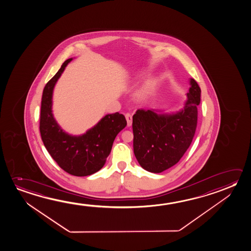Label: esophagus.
Segmentation results:
<instances>
[{"instance_id":"esophagus-1","label":"esophagus","mask_w":251,"mask_h":251,"mask_svg":"<svg viewBox=\"0 0 251 251\" xmlns=\"http://www.w3.org/2000/svg\"><path fill=\"white\" fill-rule=\"evenodd\" d=\"M126 119L127 121L128 126H131V123H132V116L130 113H126Z\"/></svg>"}]
</instances>
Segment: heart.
<instances>
[{
	"mask_svg": "<svg viewBox=\"0 0 251 251\" xmlns=\"http://www.w3.org/2000/svg\"><path fill=\"white\" fill-rule=\"evenodd\" d=\"M155 88V83L152 80H148L145 84L139 88L137 92V98L139 100L146 99L147 97L150 95L151 92H153Z\"/></svg>",
	"mask_w": 251,
	"mask_h": 251,
	"instance_id": "b5f03b06",
	"label": "heart"
}]
</instances>
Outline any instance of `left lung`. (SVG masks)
I'll return each instance as SVG.
<instances>
[{
  "instance_id": "obj_1",
  "label": "left lung",
  "mask_w": 251,
  "mask_h": 251,
  "mask_svg": "<svg viewBox=\"0 0 251 251\" xmlns=\"http://www.w3.org/2000/svg\"><path fill=\"white\" fill-rule=\"evenodd\" d=\"M183 109L171 114L138 110L132 117L133 151L145 170L159 174L179 162L195 136L201 88L190 78Z\"/></svg>"
}]
</instances>
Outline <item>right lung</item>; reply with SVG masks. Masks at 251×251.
I'll return each mask as SVG.
<instances>
[{
	"mask_svg": "<svg viewBox=\"0 0 251 251\" xmlns=\"http://www.w3.org/2000/svg\"><path fill=\"white\" fill-rule=\"evenodd\" d=\"M72 60H66L44 87L41 104V137L49 153L62 169L75 176H87L103 167L116 136L126 127V120L119 112L107 114L79 136L71 135L60 127L52 113L53 90Z\"/></svg>",
	"mask_w": 251,
	"mask_h": 251,
	"instance_id": "right-lung-1",
	"label": "right lung"
}]
</instances>
